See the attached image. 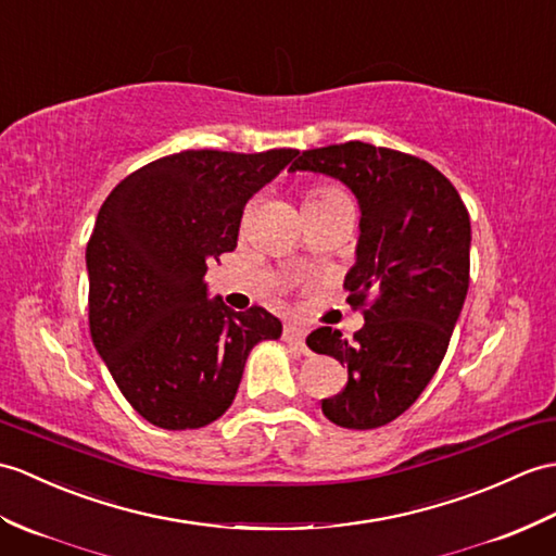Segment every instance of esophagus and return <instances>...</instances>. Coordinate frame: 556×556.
<instances>
[{
  "instance_id": "esophagus-1",
  "label": "esophagus",
  "mask_w": 556,
  "mask_h": 556,
  "mask_svg": "<svg viewBox=\"0 0 556 556\" xmlns=\"http://www.w3.org/2000/svg\"><path fill=\"white\" fill-rule=\"evenodd\" d=\"M283 341L303 348L305 345V329L295 327V325H287V327H283Z\"/></svg>"
}]
</instances>
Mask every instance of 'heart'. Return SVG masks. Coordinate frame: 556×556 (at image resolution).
I'll return each mask as SVG.
<instances>
[{"instance_id":"heart-1","label":"heart","mask_w":556,"mask_h":556,"mask_svg":"<svg viewBox=\"0 0 556 556\" xmlns=\"http://www.w3.org/2000/svg\"><path fill=\"white\" fill-rule=\"evenodd\" d=\"M337 199H348V193L339 187L319 185V187H313L307 191L305 205H319V203H329V201H337Z\"/></svg>"}]
</instances>
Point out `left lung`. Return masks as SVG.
Returning <instances> with one entry per match:
<instances>
[{
    "mask_svg": "<svg viewBox=\"0 0 556 556\" xmlns=\"http://www.w3.org/2000/svg\"><path fill=\"white\" fill-rule=\"evenodd\" d=\"M289 170L341 179L363 211L343 289L365 327L353 341L319 327L305 343L348 367L345 389L321 400L325 417L379 429L415 403L445 357L469 289L467 205L431 163L367 141L303 151Z\"/></svg>",
    "mask_w": 556,
    "mask_h": 556,
    "instance_id": "8db88e82",
    "label": "left lung"
}]
</instances>
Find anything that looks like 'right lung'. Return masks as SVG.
<instances>
[{"label": "right lung", "instance_id": "obj_1", "mask_svg": "<svg viewBox=\"0 0 556 556\" xmlns=\"http://www.w3.org/2000/svg\"><path fill=\"white\" fill-rule=\"evenodd\" d=\"M179 151L127 175L103 201L87 243L89 333L141 417L167 431L223 417L255 343L281 337L265 307L208 299L211 261L237 249L243 208L295 159Z\"/></svg>", "mask_w": 556, "mask_h": 556}]
</instances>
